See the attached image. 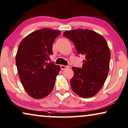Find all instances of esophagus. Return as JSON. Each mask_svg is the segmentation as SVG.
Masks as SVG:
<instances>
[{
	"mask_svg": "<svg viewBox=\"0 0 128 128\" xmlns=\"http://www.w3.org/2000/svg\"><path fill=\"white\" fill-rule=\"evenodd\" d=\"M60 67H61V70H65V69H67V68H70V66H64V65H61V66H60Z\"/></svg>",
	"mask_w": 128,
	"mask_h": 128,
	"instance_id": "esophagus-1",
	"label": "esophagus"
}]
</instances>
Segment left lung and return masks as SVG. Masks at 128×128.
I'll use <instances>...</instances> for the list:
<instances>
[{
    "label": "left lung",
    "instance_id": "obj_1",
    "mask_svg": "<svg viewBox=\"0 0 128 128\" xmlns=\"http://www.w3.org/2000/svg\"><path fill=\"white\" fill-rule=\"evenodd\" d=\"M63 34L73 42L78 53L86 57L82 68H72L71 88L78 96L91 98L102 87L108 74L110 53L106 41L88 29L66 31Z\"/></svg>",
    "mask_w": 128,
    "mask_h": 128
}]
</instances>
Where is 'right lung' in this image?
Returning <instances> with one entry per match:
<instances>
[{
  "label": "right lung",
  "instance_id": "add662e5",
  "mask_svg": "<svg viewBox=\"0 0 128 128\" xmlns=\"http://www.w3.org/2000/svg\"><path fill=\"white\" fill-rule=\"evenodd\" d=\"M59 30L42 28L30 33L22 41L16 56L20 81L26 91L35 99L52 92L60 67L47 62L52 54V44Z\"/></svg>",
  "mask_w": 128,
  "mask_h": 128
}]
</instances>
